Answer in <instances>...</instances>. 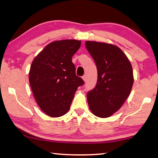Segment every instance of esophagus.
Listing matches in <instances>:
<instances>
[{
    "mask_svg": "<svg viewBox=\"0 0 158 158\" xmlns=\"http://www.w3.org/2000/svg\"><path fill=\"white\" fill-rule=\"evenodd\" d=\"M82 80H83L85 82L86 81V80H87V76H86V75H84V76L82 77Z\"/></svg>",
    "mask_w": 158,
    "mask_h": 158,
    "instance_id": "34e87169",
    "label": "esophagus"
}]
</instances>
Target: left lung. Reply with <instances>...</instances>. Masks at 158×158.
<instances>
[{"label": "left lung", "instance_id": "8db88e82", "mask_svg": "<svg viewBox=\"0 0 158 158\" xmlns=\"http://www.w3.org/2000/svg\"><path fill=\"white\" fill-rule=\"evenodd\" d=\"M85 46L98 73L96 87L87 95L89 109L98 117H111L131 94L134 82L131 63L121 49L113 44L87 41Z\"/></svg>", "mask_w": 158, "mask_h": 158}]
</instances>
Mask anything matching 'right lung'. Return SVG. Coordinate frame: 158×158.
<instances>
[{"instance_id": "1", "label": "right lung", "mask_w": 158, "mask_h": 158, "mask_svg": "<svg viewBox=\"0 0 158 158\" xmlns=\"http://www.w3.org/2000/svg\"><path fill=\"white\" fill-rule=\"evenodd\" d=\"M81 45V40L55 41L32 61L29 71L30 87L39 107L50 117L66 114L77 87L84 84L76 76L71 61Z\"/></svg>"}]
</instances>
